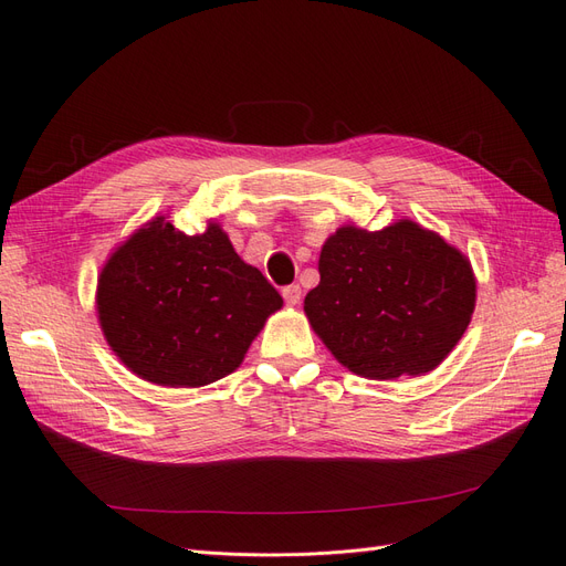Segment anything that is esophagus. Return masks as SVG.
I'll return each mask as SVG.
<instances>
[{
	"label": "esophagus",
	"mask_w": 566,
	"mask_h": 566,
	"mask_svg": "<svg viewBox=\"0 0 566 566\" xmlns=\"http://www.w3.org/2000/svg\"><path fill=\"white\" fill-rule=\"evenodd\" d=\"M283 300H285L290 306L300 304V300H302V287H300V285H285V287H283Z\"/></svg>",
	"instance_id": "34e87169"
}]
</instances>
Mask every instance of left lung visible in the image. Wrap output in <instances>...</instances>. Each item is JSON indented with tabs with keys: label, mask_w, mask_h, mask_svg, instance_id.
<instances>
[{
	"label": "left lung",
	"mask_w": 566,
	"mask_h": 566,
	"mask_svg": "<svg viewBox=\"0 0 566 566\" xmlns=\"http://www.w3.org/2000/svg\"><path fill=\"white\" fill-rule=\"evenodd\" d=\"M318 273L304 314L337 361L368 380L434 370L474 312L468 256L410 219L382 231L337 229Z\"/></svg>",
	"instance_id": "1"
}]
</instances>
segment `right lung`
<instances>
[{"label": "right lung", "instance_id": "right-lung-1", "mask_svg": "<svg viewBox=\"0 0 566 566\" xmlns=\"http://www.w3.org/2000/svg\"><path fill=\"white\" fill-rule=\"evenodd\" d=\"M283 297L235 254L219 224L202 233L150 219L119 245L96 285L111 349L132 373L163 387H202L243 364Z\"/></svg>", "mask_w": 566, "mask_h": 566}]
</instances>
